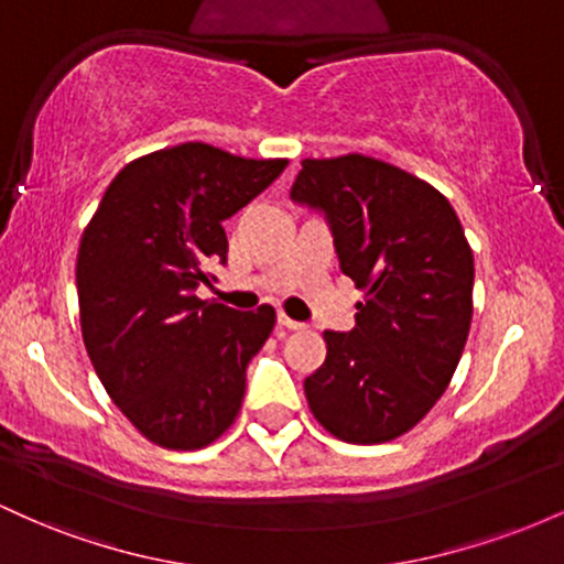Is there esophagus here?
I'll use <instances>...</instances> for the list:
<instances>
[{
	"label": "esophagus",
	"instance_id": "obj_1",
	"mask_svg": "<svg viewBox=\"0 0 564 564\" xmlns=\"http://www.w3.org/2000/svg\"><path fill=\"white\" fill-rule=\"evenodd\" d=\"M278 326L281 328H286V332H302L304 328V323H300V321H291L289 315H278Z\"/></svg>",
	"mask_w": 564,
	"mask_h": 564
}]
</instances>
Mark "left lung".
Wrapping results in <instances>:
<instances>
[{"mask_svg":"<svg viewBox=\"0 0 564 564\" xmlns=\"http://www.w3.org/2000/svg\"><path fill=\"white\" fill-rule=\"evenodd\" d=\"M291 198L323 209L341 273L364 291L349 334L326 332L304 379L334 437L377 445L413 430L451 384L471 326L475 257L451 200L364 153L304 159Z\"/></svg>","mask_w":564,"mask_h":564,"instance_id":"obj_1","label":"left lung"}]
</instances>
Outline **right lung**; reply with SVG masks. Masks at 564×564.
<instances>
[{
	"label": "right lung",
	"mask_w": 564,
	"mask_h": 564,
	"mask_svg": "<svg viewBox=\"0 0 564 564\" xmlns=\"http://www.w3.org/2000/svg\"><path fill=\"white\" fill-rule=\"evenodd\" d=\"M286 159H246L180 142L113 177L76 257L82 339L108 398L142 437L198 451L236 422L246 366L275 326L262 304L238 313L198 300L225 262L223 219L260 196Z\"/></svg>",
	"instance_id": "1"
}]
</instances>
